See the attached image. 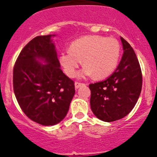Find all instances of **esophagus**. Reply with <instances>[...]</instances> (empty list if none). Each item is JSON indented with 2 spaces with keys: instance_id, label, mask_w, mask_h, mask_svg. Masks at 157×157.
I'll return each mask as SVG.
<instances>
[{
  "instance_id": "esophagus-1",
  "label": "esophagus",
  "mask_w": 157,
  "mask_h": 157,
  "mask_svg": "<svg viewBox=\"0 0 157 157\" xmlns=\"http://www.w3.org/2000/svg\"><path fill=\"white\" fill-rule=\"evenodd\" d=\"M85 85L84 83H81V82H75V89H78L80 86H82Z\"/></svg>"
}]
</instances>
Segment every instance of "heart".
I'll list each match as a JSON object with an SVG mask.
<instances>
[{
	"label": "heart",
	"instance_id": "obj_1",
	"mask_svg": "<svg viewBox=\"0 0 157 157\" xmlns=\"http://www.w3.org/2000/svg\"><path fill=\"white\" fill-rule=\"evenodd\" d=\"M120 53V44L114 37L87 35L73 41L70 49L62 52L59 62L69 77L76 75L82 59L85 66L80 71L79 77L94 75L98 78H104L116 70Z\"/></svg>",
	"mask_w": 157,
	"mask_h": 157
}]
</instances>
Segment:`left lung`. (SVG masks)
I'll use <instances>...</instances> for the list:
<instances>
[{
	"label": "left lung",
	"instance_id": "left-lung-1",
	"mask_svg": "<svg viewBox=\"0 0 157 157\" xmlns=\"http://www.w3.org/2000/svg\"><path fill=\"white\" fill-rule=\"evenodd\" d=\"M123 54L112 75L99 82L90 84V107L95 116L105 122L119 120L135 106L142 86L139 62L132 47L120 37Z\"/></svg>",
	"mask_w": 157,
	"mask_h": 157
}]
</instances>
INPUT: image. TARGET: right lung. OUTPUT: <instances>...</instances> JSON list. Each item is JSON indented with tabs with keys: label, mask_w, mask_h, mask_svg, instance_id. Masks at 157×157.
<instances>
[{
	"label": "right lung",
	"mask_w": 157,
	"mask_h": 157,
	"mask_svg": "<svg viewBox=\"0 0 157 157\" xmlns=\"http://www.w3.org/2000/svg\"><path fill=\"white\" fill-rule=\"evenodd\" d=\"M53 36L33 38L22 49L13 69L14 93L19 106L30 120L44 126L64 119L75 93L74 81L60 69Z\"/></svg>",
	"instance_id": "right-lung-1"
}]
</instances>
